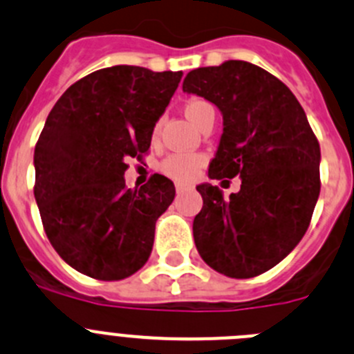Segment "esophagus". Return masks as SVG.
<instances>
[{
    "label": "esophagus",
    "mask_w": 354,
    "mask_h": 354,
    "mask_svg": "<svg viewBox=\"0 0 354 354\" xmlns=\"http://www.w3.org/2000/svg\"><path fill=\"white\" fill-rule=\"evenodd\" d=\"M185 190H187V187H183V185H176V194L180 196V194H183Z\"/></svg>",
    "instance_id": "1"
}]
</instances>
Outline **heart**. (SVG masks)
<instances>
[{"mask_svg": "<svg viewBox=\"0 0 354 354\" xmlns=\"http://www.w3.org/2000/svg\"><path fill=\"white\" fill-rule=\"evenodd\" d=\"M185 115L194 125L201 127L204 124V120L209 117H214V108L209 101L201 97H192L185 102L183 108ZM158 131V124L155 127V134ZM204 164H206V158L204 155L197 153H173L166 158V160L160 164L162 173L167 174L169 178H173L178 183H190L197 178L199 171L203 169Z\"/></svg>", "mask_w": 354, "mask_h": 354, "instance_id": "obj_1", "label": "heart"}]
</instances>
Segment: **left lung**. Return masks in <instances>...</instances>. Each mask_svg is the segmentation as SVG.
Returning a JSON list of instances; mask_svg holds the SVG:
<instances>
[{
  "mask_svg": "<svg viewBox=\"0 0 354 354\" xmlns=\"http://www.w3.org/2000/svg\"><path fill=\"white\" fill-rule=\"evenodd\" d=\"M183 92L223 115L211 180L241 176L229 199L209 183L197 187L204 203L194 218L197 252L223 276L255 277L281 262L311 223L322 188L319 143L292 91L252 62L194 69Z\"/></svg>",
  "mask_w": 354,
  "mask_h": 354,
  "instance_id": "left-lung-1",
  "label": "left lung"
}]
</instances>
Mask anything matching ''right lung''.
Returning <instances> with one entry per match:
<instances>
[{
	"label": "right lung",
	"mask_w": 354,
	"mask_h": 354,
	"mask_svg": "<svg viewBox=\"0 0 354 354\" xmlns=\"http://www.w3.org/2000/svg\"><path fill=\"white\" fill-rule=\"evenodd\" d=\"M183 73L111 66L59 97L35 148V199L62 260L99 281H118L147 263L155 222L174 199L162 174L125 187L129 158L148 153L151 132Z\"/></svg>",
	"instance_id": "right-lung-1"
}]
</instances>
